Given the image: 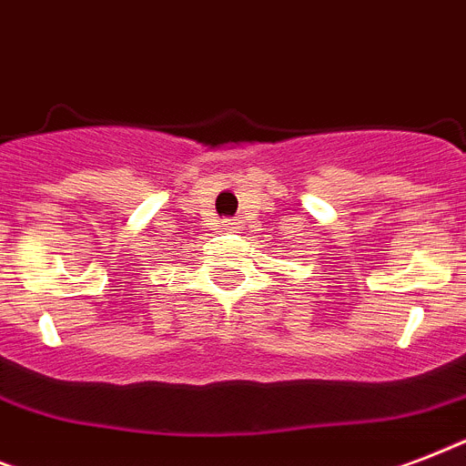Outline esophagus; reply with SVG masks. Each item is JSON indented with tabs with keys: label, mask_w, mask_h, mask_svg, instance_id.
<instances>
[{
	"label": "esophagus",
	"mask_w": 466,
	"mask_h": 466,
	"mask_svg": "<svg viewBox=\"0 0 466 466\" xmlns=\"http://www.w3.org/2000/svg\"><path fill=\"white\" fill-rule=\"evenodd\" d=\"M234 225H237L234 219H225V222H222V227H225V229H234Z\"/></svg>",
	"instance_id": "34e87169"
}]
</instances>
